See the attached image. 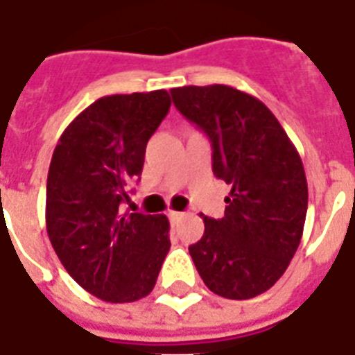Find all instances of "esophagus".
Listing matches in <instances>:
<instances>
[{"label":"esophagus","instance_id":"obj_1","mask_svg":"<svg viewBox=\"0 0 355 355\" xmlns=\"http://www.w3.org/2000/svg\"><path fill=\"white\" fill-rule=\"evenodd\" d=\"M182 211H169V219H171V223H177L178 219H182Z\"/></svg>","mask_w":355,"mask_h":355}]
</instances>
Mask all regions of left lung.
I'll return each mask as SVG.
<instances>
[{"instance_id": "left-lung-1", "label": "left lung", "mask_w": 355, "mask_h": 355, "mask_svg": "<svg viewBox=\"0 0 355 355\" xmlns=\"http://www.w3.org/2000/svg\"><path fill=\"white\" fill-rule=\"evenodd\" d=\"M175 107L210 138L211 169L230 186L225 217H205L189 254L206 287L247 300L275 286L302 239L308 182L275 114L227 85L173 88Z\"/></svg>"}]
</instances>
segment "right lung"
I'll return each mask as SVG.
<instances>
[{
	"instance_id": "1",
	"label": "right lung",
	"mask_w": 355,
	"mask_h": 355,
	"mask_svg": "<svg viewBox=\"0 0 355 355\" xmlns=\"http://www.w3.org/2000/svg\"><path fill=\"white\" fill-rule=\"evenodd\" d=\"M169 107L166 90L101 97L69 123L53 150L47 236L69 276L105 302L147 297L171 247L166 216L123 211Z\"/></svg>"
}]
</instances>
